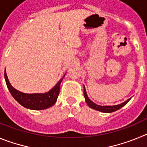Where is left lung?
<instances>
[{
    "label": "left lung",
    "instance_id": "1",
    "mask_svg": "<svg viewBox=\"0 0 147 147\" xmlns=\"http://www.w3.org/2000/svg\"><path fill=\"white\" fill-rule=\"evenodd\" d=\"M84 96H85V102H87V104H88V105L90 107H91V108L94 109V110H98V111H101V112L103 113H112L114 112V111H116V110H119V109L121 108L123 106H124L127 102H129L131 98H129V99H127L126 102H123V103L118 105H114V106H100V105H96V104L93 103L91 100L89 99L88 95H87L85 87H84Z\"/></svg>",
    "mask_w": 147,
    "mask_h": 147
}]
</instances>
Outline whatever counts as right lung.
Instances as JSON below:
<instances>
[{"label":"right lung","mask_w":147,"mask_h":147,"mask_svg":"<svg viewBox=\"0 0 147 147\" xmlns=\"http://www.w3.org/2000/svg\"><path fill=\"white\" fill-rule=\"evenodd\" d=\"M4 77L8 89L9 90L14 98L22 106L31 110H44L54 105L59 96L60 83L62 81V79H61L57 84L48 93L27 94L18 91L11 86L8 80L6 70L4 71Z\"/></svg>","instance_id":"obj_1"}]
</instances>
